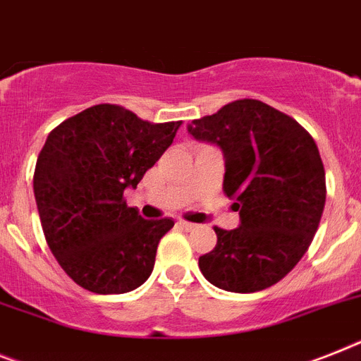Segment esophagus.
<instances>
[{
  "instance_id": "obj_1",
  "label": "esophagus",
  "mask_w": 361,
  "mask_h": 361,
  "mask_svg": "<svg viewBox=\"0 0 361 361\" xmlns=\"http://www.w3.org/2000/svg\"><path fill=\"white\" fill-rule=\"evenodd\" d=\"M178 226L183 227V229H185V231H192V229H196V224L187 222V220H180V222H178Z\"/></svg>"
}]
</instances>
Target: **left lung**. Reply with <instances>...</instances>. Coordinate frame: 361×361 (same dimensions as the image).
<instances>
[{"label": "left lung", "mask_w": 361, "mask_h": 361, "mask_svg": "<svg viewBox=\"0 0 361 361\" xmlns=\"http://www.w3.org/2000/svg\"><path fill=\"white\" fill-rule=\"evenodd\" d=\"M222 148L224 192L240 211L237 229H220L200 257L216 288L251 293L279 283L298 264L325 209V169L316 141L290 115L255 99L229 102L187 126Z\"/></svg>", "instance_id": "8db88e82"}]
</instances>
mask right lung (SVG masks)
<instances>
[{
	"label": "right lung",
	"mask_w": 361,
	"mask_h": 361,
	"mask_svg": "<svg viewBox=\"0 0 361 361\" xmlns=\"http://www.w3.org/2000/svg\"><path fill=\"white\" fill-rule=\"evenodd\" d=\"M180 124L97 104L47 135L32 180L36 205L51 253L78 286L126 293L150 277L157 244L174 222L145 220L123 195L171 147Z\"/></svg>",
	"instance_id": "add662e5"
}]
</instances>
